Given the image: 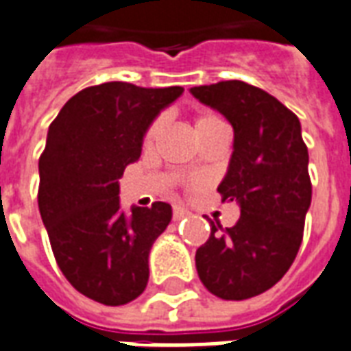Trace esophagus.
I'll use <instances>...</instances> for the list:
<instances>
[{"mask_svg": "<svg viewBox=\"0 0 351 351\" xmlns=\"http://www.w3.org/2000/svg\"><path fill=\"white\" fill-rule=\"evenodd\" d=\"M188 214L190 213H188L186 208H182V206H175V208H173V220L175 221L182 220V218H186Z\"/></svg>", "mask_w": 351, "mask_h": 351, "instance_id": "1", "label": "esophagus"}]
</instances>
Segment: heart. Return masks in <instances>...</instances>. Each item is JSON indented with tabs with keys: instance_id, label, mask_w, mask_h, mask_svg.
<instances>
[{
	"instance_id": "b5f03b06",
	"label": "heart",
	"mask_w": 351,
	"mask_h": 351,
	"mask_svg": "<svg viewBox=\"0 0 351 351\" xmlns=\"http://www.w3.org/2000/svg\"><path fill=\"white\" fill-rule=\"evenodd\" d=\"M216 123H223V122H221L218 116L203 114L197 118V122H195V130L210 128V125H216ZM161 128H163V120H161V118L154 120V122L148 125V130H146V133H145V138H143V146H145V148H150V146L154 145V141H156V138H158V135H160Z\"/></svg>"
}]
</instances>
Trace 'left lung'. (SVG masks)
<instances>
[{"mask_svg": "<svg viewBox=\"0 0 351 351\" xmlns=\"http://www.w3.org/2000/svg\"><path fill=\"white\" fill-rule=\"evenodd\" d=\"M190 92L233 125V154L218 191L241 208L233 228L210 220L195 267L210 293L243 301L271 289L299 252L312 201L308 150L299 118L261 88L223 80Z\"/></svg>", "mask_w": 351, "mask_h": 351, "instance_id": "8db88e82", "label": "left lung"}]
</instances>
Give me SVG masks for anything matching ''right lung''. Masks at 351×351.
Segmentation results:
<instances>
[{
	"instance_id": "obj_1",
	"label": "right lung",
	"mask_w": 351,
	"mask_h": 351,
	"mask_svg": "<svg viewBox=\"0 0 351 351\" xmlns=\"http://www.w3.org/2000/svg\"><path fill=\"white\" fill-rule=\"evenodd\" d=\"M184 88L105 82L73 95L39 158V213L58 267L88 299L120 306L145 291L148 254L173 208L120 210V176L141 158L148 125Z\"/></svg>"
}]
</instances>
